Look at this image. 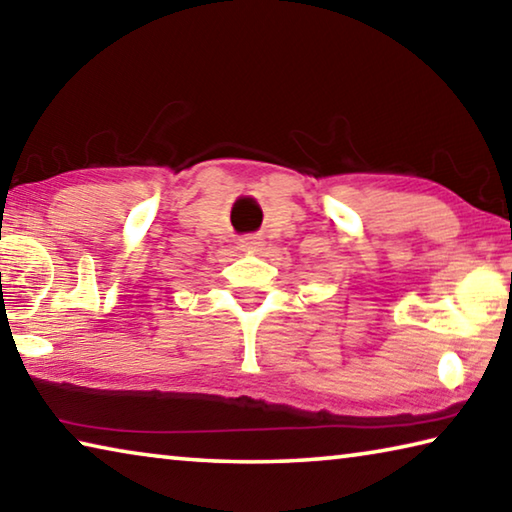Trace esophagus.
Listing matches in <instances>:
<instances>
[{
    "mask_svg": "<svg viewBox=\"0 0 512 512\" xmlns=\"http://www.w3.org/2000/svg\"><path fill=\"white\" fill-rule=\"evenodd\" d=\"M264 246H266V241L259 235H246L239 239V250L246 255H259L264 250Z\"/></svg>",
    "mask_w": 512,
    "mask_h": 512,
    "instance_id": "34e87169",
    "label": "esophagus"
}]
</instances>
